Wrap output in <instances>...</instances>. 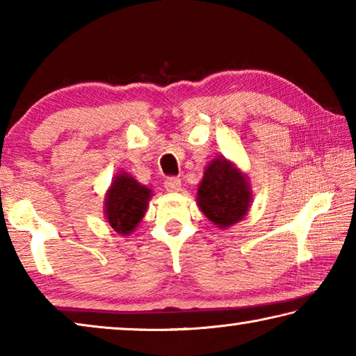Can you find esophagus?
<instances>
[{"label": "esophagus", "instance_id": "obj_1", "mask_svg": "<svg viewBox=\"0 0 356 356\" xmlns=\"http://www.w3.org/2000/svg\"><path fill=\"white\" fill-rule=\"evenodd\" d=\"M165 188L168 191H179L182 188V182H180V179L177 177H168L165 180Z\"/></svg>", "mask_w": 356, "mask_h": 356}]
</instances>
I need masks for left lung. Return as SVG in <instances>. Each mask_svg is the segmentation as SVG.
Here are the masks:
<instances>
[{"label": "left lung", "mask_w": 356, "mask_h": 356, "mask_svg": "<svg viewBox=\"0 0 356 356\" xmlns=\"http://www.w3.org/2000/svg\"><path fill=\"white\" fill-rule=\"evenodd\" d=\"M252 200L248 179L225 156L212 160L197 188V206L216 227L236 225L248 213Z\"/></svg>", "instance_id": "obj_1"}]
</instances>
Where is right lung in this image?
Wrapping results in <instances>:
<instances>
[{
	"instance_id": "right-lung-1",
	"label": "right lung",
	"mask_w": 356,
	"mask_h": 356,
	"mask_svg": "<svg viewBox=\"0 0 356 356\" xmlns=\"http://www.w3.org/2000/svg\"><path fill=\"white\" fill-rule=\"evenodd\" d=\"M152 190L127 172H118L105 196V218L120 236H130L146 213Z\"/></svg>"
}]
</instances>
